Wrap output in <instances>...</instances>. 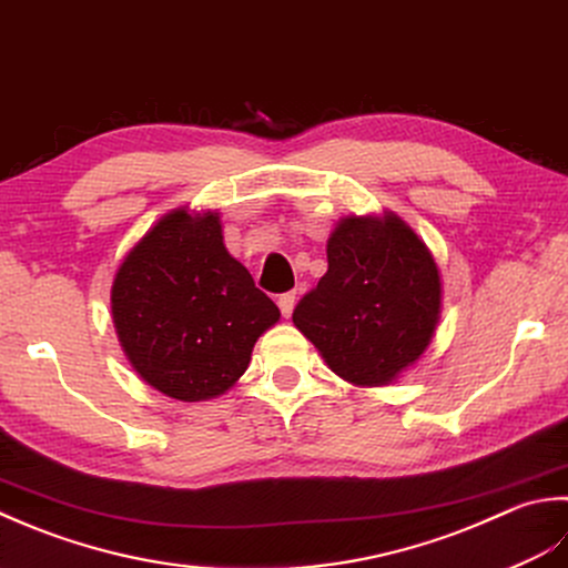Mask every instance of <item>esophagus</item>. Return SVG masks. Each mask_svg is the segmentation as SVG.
Returning a JSON list of instances; mask_svg holds the SVG:
<instances>
[{
	"mask_svg": "<svg viewBox=\"0 0 568 568\" xmlns=\"http://www.w3.org/2000/svg\"><path fill=\"white\" fill-rule=\"evenodd\" d=\"M294 304H296V292H286V294L280 296V308H282V314H284L286 318L292 316Z\"/></svg>",
	"mask_w": 568,
	"mask_h": 568,
	"instance_id": "esophagus-1",
	"label": "esophagus"
}]
</instances>
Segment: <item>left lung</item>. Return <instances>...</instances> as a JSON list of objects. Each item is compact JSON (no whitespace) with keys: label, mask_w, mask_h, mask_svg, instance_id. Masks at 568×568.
Returning <instances> with one entry per match:
<instances>
[{"label":"left lung","mask_w":568,"mask_h":568,"mask_svg":"<svg viewBox=\"0 0 568 568\" xmlns=\"http://www.w3.org/2000/svg\"><path fill=\"white\" fill-rule=\"evenodd\" d=\"M328 272L298 301L294 326L335 375L377 387L419 361L442 316L429 247L395 213L343 217L328 237Z\"/></svg>","instance_id":"1"}]
</instances>
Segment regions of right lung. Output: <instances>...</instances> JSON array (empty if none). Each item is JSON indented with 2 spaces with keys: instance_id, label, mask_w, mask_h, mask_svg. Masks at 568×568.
I'll return each instance as SVG.
<instances>
[{
  "instance_id": "right-lung-1",
  "label": "right lung",
  "mask_w": 568,
  "mask_h": 568,
  "mask_svg": "<svg viewBox=\"0 0 568 568\" xmlns=\"http://www.w3.org/2000/svg\"><path fill=\"white\" fill-rule=\"evenodd\" d=\"M112 321L146 385L181 402L223 395L280 321L274 301L223 245L217 213L164 215L122 260Z\"/></svg>"
}]
</instances>
